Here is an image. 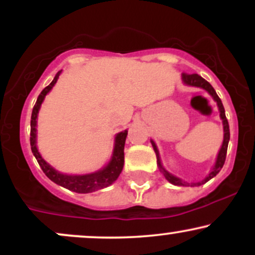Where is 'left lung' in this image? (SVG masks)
<instances>
[{"instance_id": "8db88e82", "label": "left lung", "mask_w": 255, "mask_h": 255, "mask_svg": "<svg viewBox=\"0 0 255 255\" xmlns=\"http://www.w3.org/2000/svg\"><path fill=\"white\" fill-rule=\"evenodd\" d=\"M182 81L186 85H188V86H195V87H200V89H204L205 91H207V92L210 93V95L212 96V98L215 99L216 102H217V105H218V109H219V116H221L222 121H223V129H224V139H223V144H222V147L221 150L218 152V156H217V159H216V164L213 166L212 171L210 172L209 176H206L204 178L203 181H200V182H197V183H188L186 182V181L181 180V178H178L176 176H174V175L170 174V172H168L165 170L164 168H163L162 165V162H160V157H159V152H158V148L156 144H154L153 140H151V144L153 146V150L156 152V156H157V164L159 166V170L163 172V175H164V177L166 180L169 181V182L175 184V186H191V187H194V186H201V184L206 183L207 181L211 180L212 177H215L216 175L218 174L219 171H221V169L223 168L224 165V162H225V157H227V150H228V144H229V139H230V131H229V124H228V120L225 118V111H224V107L223 104H222V101L221 98L218 97V95L216 93V91L213 87L211 86V84L209 83V81L205 80L204 78H201L200 75L198 74H187V73H182Z\"/></svg>"}]
</instances>
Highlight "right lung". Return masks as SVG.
<instances>
[{
  "instance_id": "obj_1",
  "label": "right lung",
  "mask_w": 255,
  "mask_h": 255,
  "mask_svg": "<svg viewBox=\"0 0 255 255\" xmlns=\"http://www.w3.org/2000/svg\"><path fill=\"white\" fill-rule=\"evenodd\" d=\"M60 73L58 72L55 75L54 80L51 81L48 86L44 89L40 95L38 96L36 104H34L33 110H32V116H31V136H30V142H31V150L33 156L36 157L38 164L44 174L46 175L52 182L60 186L64 187V188L69 189V191L77 192V193H91L98 191V189L105 188V187L110 186L111 183L115 182L116 178L120 176L122 169H124V163H125V142L126 137H127L128 130L121 131V133L116 134L115 136V145H114V152L113 157H111L110 162L108 163L107 166H104L102 170H98L92 174H86V175H67L62 174V172L55 170L50 164L45 162L43 159L40 153L38 152L37 148V116L38 111L40 109V105H42L45 96L50 92L55 84H56L58 77H60Z\"/></svg>"
}]
</instances>
